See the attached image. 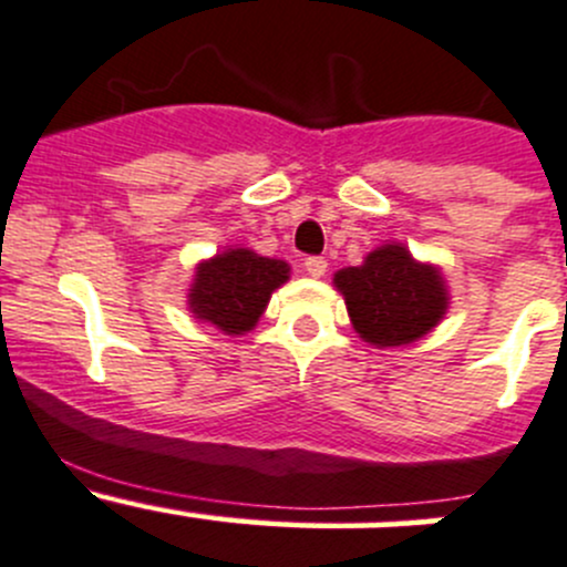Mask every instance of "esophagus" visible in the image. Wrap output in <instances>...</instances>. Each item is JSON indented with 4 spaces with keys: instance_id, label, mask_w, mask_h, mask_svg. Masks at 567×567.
<instances>
[{
    "instance_id": "1",
    "label": "esophagus",
    "mask_w": 567,
    "mask_h": 567,
    "mask_svg": "<svg viewBox=\"0 0 567 567\" xmlns=\"http://www.w3.org/2000/svg\"><path fill=\"white\" fill-rule=\"evenodd\" d=\"M302 265H306L308 276H313V278H322L324 272H328V261H324L322 256H308V259L302 261Z\"/></svg>"
}]
</instances>
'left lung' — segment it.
Wrapping results in <instances>:
<instances>
[{"mask_svg": "<svg viewBox=\"0 0 567 567\" xmlns=\"http://www.w3.org/2000/svg\"><path fill=\"white\" fill-rule=\"evenodd\" d=\"M352 328L363 341L400 347L422 339L446 311V289L439 270L413 261L400 245H383L361 267L336 272Z\"/></svg>", "mask_w": 567, "mask_h": 567, "instance_id": "left-lung-1", "label": "left lung"}]
</instances>
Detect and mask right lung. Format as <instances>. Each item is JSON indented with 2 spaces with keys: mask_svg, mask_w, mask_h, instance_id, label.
I'll use <instances>...</instances> for the list:
<instances>
[{
  "mask_svg": "<svg viewBox=\"0 0 567 567\" xmlns=\"http://www.w3.org/2000/svg\"><path fill=\"white\" fill-rule=\"evenodd\" d=\"M289 278V265L254 250H226L198 267L189 308L223 333L239 336L259 322L272 291Z\"/></svg>",
  "mask_w": 567,
  "mask_h": 567,
  "instance_id": "1",
  "label": "right lung"
}]
</instances>
